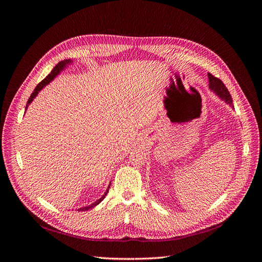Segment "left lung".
<instances>
[{
	"instance_id": "left-lung-1",
	"label": "left lung",
	"mask_w": 262,
	"mask_h": 262,
	"mask_svg": "<svg viewBox=\"0 0 262 262\" xmlns=\"http://www.w3.org/2000/svg\"><path fill=\"white\" fill-rule=\"evenodd\" d=\"M208 77H209L210 90L215 93L222 100H224L226 102V104L234 107L231 94H229V92L226 89V86L224 85V83L222 82L220 78L213 76L211 73H208Z\"/></svg>"
}]
</instances>
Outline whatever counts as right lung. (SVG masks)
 <instances>
[{
	"label": "right lung",
	"instance_id": "1",
	"mask_svg": "<svg viewBox=\"0 0 262 262\" xmlns=\"http://www.w3.org/2000/svg\"><path fill=\"white\" fill-rule=\"evenodd\" d=\"M70 63H72V60H70V59H68V60H63V61L59 62L58 64L53 68V70L51 71V73H50L48 76H47L46 78H43V80H42L40 83H39V84L36 86V89L34 90V92L31 93L30 97L28 98V101H27L26 109L28 108V106H29L30 102L33 101V100H34V98L37 96L38 93L40 92V91L43 89V87H45L46 85H48V84H49V83H50V82L53 80V78H54L55 76H57V75H58V74L61 72L62 70H64V68H67V67L70 64ZM109 188H110V185H109L108 189L106 190V192L104 193V195H102V196L100 198V199H98L96 202H94V203H92V204H90V205H87V207H84V208H80V209H78V211H87V210H90V209H93L94 207H96L97 204H99V203H100L102 200L105 199V196H106V195H107V193H108V190H109Z\"/></svg>",
	"mask_w": 262,
	"mask_h": 262
}]
</instances>
